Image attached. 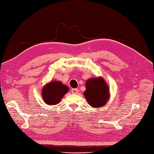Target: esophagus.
<instances>
[{
    "label": "esophagus",
    "instance_id": "34e87169",
    "mask_svg": "<svg viewBox=\"0 0 154 154\" xmlns=\"http://www.w3.org/2000/svg\"><path fill=\"white\" fill-rule=\"evenodd\" d=\"M71 91H72V93L73 94H77L79 92V89H77V88H72V89L71 90Z\"/></svg>",
    "mask_w": 154,
    "mask_h": 154
}]
</instances>
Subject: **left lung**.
Instances as JSON below:
<instances>
[{"label":"left lung","mask_w":154,"mask_h":154,"mask_svg":"<svg viewBox=\"0 0 154 154\" xmlns=\"http://www.w3.org/2000/svg\"><path fill=\"white\" fill-rule=\"evenodd\" d=\"M84 95L91 106L97 108L103 106L109 97V88L102 78L88 80Z\"/></svg>","instance_id":"8db88e82"}]
</instances>
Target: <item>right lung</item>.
I'll return each instance as SVG.
<instances>
[{
	"label": "right lung",
	"mask_w": 154,
	"mask_h": 154,
	"mask_svg": "<svg viewBox=\"0 0 154 154\" xmlns=\"http://www.w3.org/2000/svg\"><path fill=\"white\" fill-rule=\"evenodd\" d=\"M68 90V87L60 81L51 82L43 88L42 98L48 105L57 104Z\"/></svg>",
	"instance_id": "obj_1"
}]
</instances>
